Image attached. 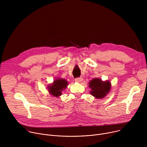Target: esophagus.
Instances as JSON below:
<instances>
[{"mask_svg":"<svg viewBox=\"0 0 147 147\" xmlns=\"http://www.w3.org/2000/svg\"><path fill=\"white\" fill-rule=\"evenodd\" d=\"M82 77H78V78H76V79H75V81H76V82H81L82 81Z\"/></svg>","mask_w":147,"mask_h":147,"instance_id":"esophagus-1","label":"esophagus"}]
</instances>
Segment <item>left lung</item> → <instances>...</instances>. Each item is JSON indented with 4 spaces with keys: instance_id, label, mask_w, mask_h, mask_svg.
<instances>
[{
    "instance_id": "8db88e82",
    "label": "left lung",
    "mask_w": 147,
    "mask_h": 147,
    "mask_svg": "<svg viewBox=\"0 0 147 147\" xmlns=\"http://www.w3.org/2000/svg\"><path fill=\"white\" fill-rule=\"evenodd\" d=\"M91 94L96 98H102L106 96L111 89V84L108 81L103 82L99 78H94L90 82Z\"/></svg>"
}]
</instances>
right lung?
Returning a JSON list of instances; mask_svg holds the SVG:
<instances>
[{"instance_id": "obj_1", "label": "right lung", "mask_w": 147, "mask_h": 147, "mask_svg": "<svg viewBox=\"0 0 147 147\" xmlns=\"http://www.w3.org/2000/svg\"><path fill=\"white\" fill-rule=\"evenodd\" d=\"M68 85V82L65 79H57L54 81L52 85L48 87L49 93L57 97L61 94V91L65 89Z\"/></svg>"}]
</instances>
